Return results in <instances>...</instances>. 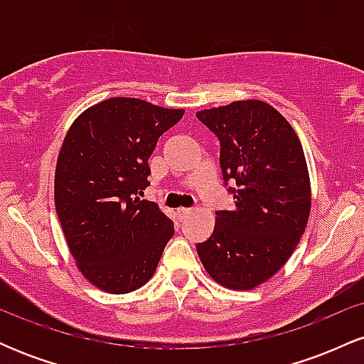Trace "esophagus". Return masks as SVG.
Returning a JSON list of instances; mask_svg holds the SVG:
<instances>
[{
	"label": "esophagus",
	"mask_w": 364,
	"mask_h": 364,
	"mask_svg": "<svg viewBox=\"0 0 364 364\" xmlns=\"http://www.w3.org/2000/svg\"><path fill=\"white\" fill-rule=\"evenodd\" d=\"M190 214H191V208H178V210H176V215H178L179 220L186 219V217Z\"/></svg>",
	"instance_id": "esophagus-1"
}]
</instances>
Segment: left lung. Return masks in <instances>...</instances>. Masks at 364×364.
Returning <instances> with one entry per match:
<instances>
[{"mask_svg":"<svg viewBox=\"0 0 364 364\" xmlns=\"http://www.w3.org/2000/svg\"><path fill=\"white\" fill-rule=\"evenodd\" d=\"M220 141L232 210H217L210 237L196 245L210 277L229 289H253L282 269L306 228L310 176L298 135L263 101H236L196 112ZM237 186L235 187L234 185Z\"/></svg>","mask_w":364,"mask_h":364,"instance_id":"left-lung-1","label":"left lung"}]
</instances>
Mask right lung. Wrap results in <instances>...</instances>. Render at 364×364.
<instances>
[{"label":"right lung","mask_w":364,"mask_h":364,"mask_svg":"<svg viewBox=\"0 0 364 364\" xmlns=\"http://www.w3.org/2000/svg\"><path fill=\"white\" fill-rule=\"evenodd\" d=\"M132 97L83 111L63 140L54 203L78 269L99 289L124 294L152 277L174 224L157 203L140 200L159 136L183 118Z\"/></svg>","instance_id":"right-lung-1"}]
</instances>
